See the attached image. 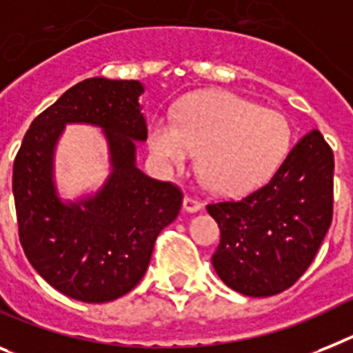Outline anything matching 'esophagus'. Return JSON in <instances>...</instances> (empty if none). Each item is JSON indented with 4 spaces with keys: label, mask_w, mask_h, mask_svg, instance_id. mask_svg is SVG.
<instances>
[{
    "label": "esophagus",
    "mask_w": 353,
    "mask_h": 353,
    "mask_svg": "<svg viewBox=\"0 0 353 353\" xmlns=\"http://www.w3.org/2000/svg\"><path fill=\"white\" fill-rule=\"evenodd\" d=\"M183 208H185V212L195 213L203 208V203H201L199 199L192 197V195H185V199H183Z\"/></svg>",
    "instance_id": "esophagus-1"
}]
</instances>
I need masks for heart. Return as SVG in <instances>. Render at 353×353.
<instances>
[{
  "instance_id": "heart-1",
  "label": "heart",
  "mask_w": 353,
  "mask_h": 353,
  "mask_svg": "<svg viewBox=\"0 0 353 353\" xmlns=\"http://www.w3.org/2000/svg\"><path fill=\"white\" fill-rule=\"evenodd\" d=\"M149 147L168 170L181 168L197 150V167L210 188L241 195L259 188L280 168L291 147V125L280 112L212 91L186 100L176 123L154 120Z\"/></svg>"
}]
</instances>
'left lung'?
Masks as SVG:
<instances>
[{
  "label": "left lung",
  "instance_id": "1",
  "mask_svg": "<svg viewBox=\"0 0 353 353\" xmlns=\"http://www.w3.org/2000/svg\"><path fill=\"white\" fill-rule=\"evenodd\" d=\"M334 154L318 129L305 134L268 185L206 210L221 230L212 263L233 291L263 298L307 271L332 222Z\"/></svg>",
  "mask_w": 353,
  "mask_h": 353
}]
</instances>
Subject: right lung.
Returning a JSON list of instances; mask_svg holds the SVG:
<instances>
[{"label": "right lung", "instance_id": "add662e5", "mask_svg": "<svg viewBox=\"0 0 353 353\" xmlns=\"http://www.w3.org/2000/svg\"><path fill=\"white\" fill-rule=\"evenodd\" d=\"M138 81L93 77L79 82L32 121L14 159L12 192L19 242L41 276L62 294L105 303L132 291L152 256L154 242L179 215L183 194L136 165V143L147 140ZM68 123L100 126L112 174L97 194L64 203L52 159Z\"/></svg>", "mask_w": 353, "mask_h": 353}]
</instances>
